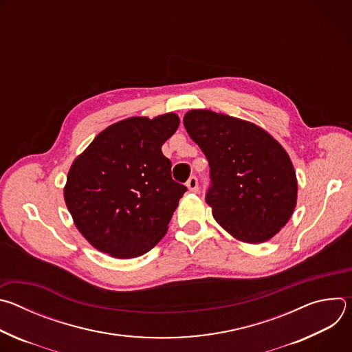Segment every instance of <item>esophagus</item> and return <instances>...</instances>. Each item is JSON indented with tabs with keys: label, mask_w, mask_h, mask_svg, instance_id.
Here are the masks:
<instances>
[{
	"label": "esophagus",
	"mask_w": 352,
	"mask_h": 352,
	"mask_svg": "<svg viewBox=\"0 0 352 352\" xmlns=\"http://www.w3.org/2000/svg\"><path fill=\"white\" fill-rule=\"evenodd\" d=\"M186 188L189 192H197V178L196 177H190L186 182Z\"/></svg>",
	"instance_id": "34e87169"
}]
</instances>
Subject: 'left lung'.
<instances>
[{"label":"left lung","instance_id":"obj_1","mask_svg":"<svg viewBox=\"0 0 352 352\" xmlns=\"http://www.w3.org/2000/svg\"><path fill=\"white\" fill-rule=\"evenodd\" d=\"M184 126L210 166L206 204L214 220L246 243H262L280 232L298 196L284 147L254 122L210 110L188 111Z\"/></svg>","mask_w":352,"mask_h":352}]
</instances>
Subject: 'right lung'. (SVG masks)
I'll return each instance as SVG.
<instances>
[{"instance_id": "add662e5", "label": "right lung", "mask_w": 352, "mask_h": 352, "mask_svg": "<svg viewBox=\"0 0 352 352\" xmlns=\"http://www.w3.org/2000/svg\"><path fill=\"white\" fill-rule=\"evenodd\" d=\"M178 125L174 113L118 121L74 160L64 199L76 228L100 252L138 258L166 235L186 190L162 152Z\"/></svg>"}]
</instances>
